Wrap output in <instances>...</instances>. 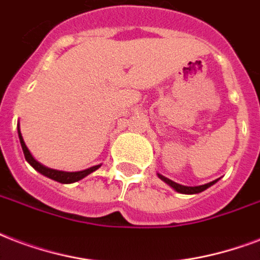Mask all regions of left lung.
Wrapping results in <instances>:
<instances>
[{
	"instance_id": "obj_1",
	"label": "left lung",
	"mask_w": 260,
	"mask_h": 260,
	"mask_svg": "<svg viewBox=\"0 0 260 260\" xmlns=\"http://www.w3.org/2000/svg\"><path fill=\"white\" fill-rule=\"evenodd\" d=\"M158 178L161 179L162 182H166L167 184H170L172 188H174L175 191H178V192H182V194H198V192H202V191H205L206 188H209L210 186H213L214 183H217V180H213V182L210 183H206V184H202V186H195V187H190V186H182V184H179V183H175L172 182L171 179L166 178V176H162V175L157 174Z\"/></svg>"
}]
</instances>
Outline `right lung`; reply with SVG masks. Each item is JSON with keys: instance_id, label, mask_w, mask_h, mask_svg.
Instances as JSON below:
<instances>
[{"instance_id": "1", "label": "right lung", "mask_w": 260, "mask_h": 260, "mask_svg": "<svg viewBox=\"0 0 260 260\" xmlns=\"http://www.w3.org/2000/svg\"><path fill=\"white\" fill-rule=\"evenodd\" d=\"M17 133H19L20 144H21V148H23L24 157H25V160H27V161L29 162V164H31L36 171H38V172H40V174L44 175V176H47V178L53 179V180H55V182L66 183V184H68V183L78 182V180H81L82 178H85V176H88L89 174H92L93 171L100 168V166H94L88 168V170L78 171V172H65V171H57V170H51V168H47V167L42 166L39 161H36L35 158L32 157L31 152L28 150L27 145H25V142H24L23 140V136H21V132H20V126H17Z\"/></svg>"}]
</instances>
